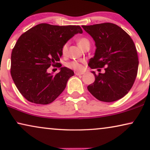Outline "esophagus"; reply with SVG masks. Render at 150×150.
Wrapping results in <instances>:
<instances>
[{"label":"esophagus","mask_w":150,"mask_h":150,"mask_svg":"<svg viewBox=\"0 0 150 150\" xmlns=\"http://www.w3.org/2000/svg\"><path fill=\"white\" fill-rule=\"evenodd\" d=\"M75 74H76V75L80 76V75H83L84 73L83 72H79V71H76Z\"/></svg>","instance_id":"1"}]
</instances>
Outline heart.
<instances>
[{
	"label": "heart",
	"instance_id": "1",
	"mask_svg": "<svg viewBox=\"0 0 150 150\" xmlns=\"http://www.w3.org/2000/svg\"><path fill=\"white\" fill-rule=\"evenodd\" d=\"M89 42L87 39L81 38H79L77 40V44L79 45V47H81L83 44H85V42ZM61 53H62L63 55H66L67 53V44H65L61 48ZM67 67H68L69 69H74V70L76 71H80L82 70L83 69V65L82 63L78 62L76 61H69V62H67L66 64Z\"/></svg>",
	"mask_w": 150,
	"mask_h": 150
}]
</instances>
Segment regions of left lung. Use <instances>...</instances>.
<instances>
[{
	"mask_svg": "<svg viewBox=\"0 0 150 150\" xmlns=\"http://www.w3.org/2000/svg\"><path fill=\"white\" fill-rule=\"evenodd\" d=\"M82 27L96 42L95 55L90 59L89 66L91 69L105 67L104 74L92 71L96 80L87 89L100 101L121 99L132 88L138 71V54L134 42L125 30L112 23Z\"/></svg>",
	"mask_w": 150,
	"mask_h": 150,
	"instance_id": "obj_1",
	"label": "left lung"
}]
</instances>
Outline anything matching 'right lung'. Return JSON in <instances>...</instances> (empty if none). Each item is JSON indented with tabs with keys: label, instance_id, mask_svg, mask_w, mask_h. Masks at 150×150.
I'll use <instances>...</instances> for the list:
<instances>
[{
	"label": "right lung",
	"instance_id": "add662e5",
	"mask_svg": "<svg viewBox=\"0 0 150 150\" xmlns=\"http://www.w3.org/2000/svg\"><path fill=\"white\" fill-rule=\"evenodd\" d=\"M82 33L80 26L42 23L20 37L12 50L11 75L18 91L28 101L48 104L63 91L74 71L63 67L53 75L47 70L51 65L61 67L58 61L62 56V46L75 34Z\"/></svg>",
	"mask_w": 150,
	"mask_h": 150
}]
</instances>
